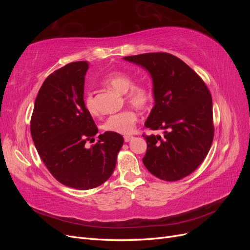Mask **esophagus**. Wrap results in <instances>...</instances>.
Instances as JSON below:
<instances>
[{
  "instance_id": "obj_1",
  "label": "esophagus",
  "mask_w": 250,
  "mask_h": 250,
  "mask_svg": "<svg viewBox=\"0 0 250 250\" xmlns=\"http://www.w3.org/2000/svg\"><path fill=\"white\" fill-rule=\"evenodd\" d=\"M132 139H133V137H131V135H125V137H124V141H125L126 143L130 142Z\"/></svg>"
}]
</instances>
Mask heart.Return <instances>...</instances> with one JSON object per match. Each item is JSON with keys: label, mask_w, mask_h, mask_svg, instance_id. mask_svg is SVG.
Instances as JSON below:
<instances>
[{"label": "heart", "mask_w": 250, "mask_h": 250, "mask_svg": "<svg viewBox=\"0 0 250 250\" xmlns=\"http://www.w3.org/2000/svg\"><path fill=\"white\" fill-rule=\"evenodd\" d=\"M103 83L113 88L121 94H125V99L134 107L144 108L152 101L153 94L151 88L144 83L133 84V78L124 72H111L105 76ZM84 106L90 115H97L98 108L92 94H87L84 97ZM138 116L132 109H125L115 115L109 116L102 127L105 131L129 134L132 132L137 123Z\"/></svg>", "instance_id": "obj_1"}]
</instances>
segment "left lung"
Instances as JSON below:
<instances>
[{"label":"left lung","instance_id":"1","mask_svg":"<svg viewBox=\"0 0 250 250\" xmlns=\"http://www.w3.org/2000/svg\"><path fill=\"white\" fill-rule=\"evenodd\" d=\"M151 76L154 106L145 126L162 130L145 135L143 163L154 176L175 181L199 167L214 139L213 102L206 83L183 60L168 53L127 56Z\"/></svg>","mask_w":250,"mask_h":250}]
</instances>
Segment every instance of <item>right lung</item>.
<instances>
[{
	"instance_id": "add662e5",
	"label": "right lung",
	"mask_w": 250,
	"mask_h": 250,
	"mask_svg": "<svg viewBox=\"0 0 250 250\" xmlns=\"http://www.w3.org/2000/svg\"><path fill=\"white\" fill-rule=\"evenodd\" d=\"M87 62L64 65L44 80L37 94L30 130L42 161L60 184L89 190L105 183L115 170L124 139L98 128L84 106Z\"/></svg>"
}]
</instances>
